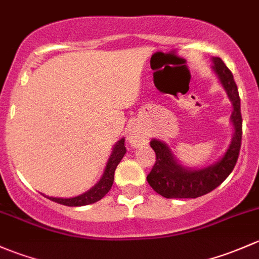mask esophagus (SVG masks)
Listing matches in <instances>:
<instances>
[{
    "instance_id": "1",
    "label": "esophagus",
    "mask_w": 259,
    "mask_h": 259,
    "mask_svg": "<svg viewBox=\"0 0 259 259\" xmlns=\"http://www.w3.org/2000/svg\"><path fill=\"white\" fill-rule=\"evenodd\" d=\"M127 141L133 148H140V146L146 145L149 141V137L144 130L139 129L137 126H133L127 132Z\"/></svg>"
}]
</instances>
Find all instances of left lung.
I'll return each instance as SVG.
<instances>
[{"label":"left lung","mask_w":259,"mask_h":259,"mask_svg":"<svg viewBox=\"0 0 259 259\" xmlns=\"http://www.w3.org/2000/svg\"><path fill=\"white\" fill-rule=\"evenodd\" d=\"M212 70L227 94L232 105L230 121L233 135L225 154L213 164L190 167L175 156L170 146L160 139H151L150 146L156 155V162L149 174V185L166 198H196L208 194L228 178L237 162L242 140L241 100L233 75L222 59L212 57Z\"/></svg>","instance_id":"obj_1"}]
</instances>
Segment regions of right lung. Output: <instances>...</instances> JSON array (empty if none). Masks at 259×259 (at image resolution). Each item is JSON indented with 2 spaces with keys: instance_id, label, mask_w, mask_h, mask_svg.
<instances>
[{
  "instance_id": "add662e5",
  "label": "right lung",
  "mask_w": 259,
  "mask_h": 259,
  "mask_svg": "<svg viewBox=\"0 0 259 259\" xmlns=\"http://www.w3.org/2000/svg\"><path fill=\"white\" fill-rule=\"evenodd\" d=\"M125 139L121 138L114 144L113 149H111L110 156H109L107 165H105L104 171L102 174V178L99 181L94 185L93 187L88 190V191L83 192V194L74 196V197H52V196H46L42 194L45 197L50 198L51 201H54L57 203H61L64 206H70V207H78V206H87L92 205V203L98 202L102 200L105 195L108 194L109 190L111 189L114 182V172H115L116 166L121 161L124 157L126 149L124 145Z\"/></svg>"
}]
</instances>
